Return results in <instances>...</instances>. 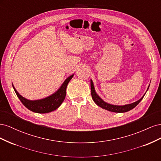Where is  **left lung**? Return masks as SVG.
Masks as SVG:
<instances>
[{
  "instance_id": "8db88e82",
  "label": "left lung",
  "mask_w": 161,
  "mask_h": 161,
  "mask_svg": "<svg viewBox=\"0 0 161 161\" xmlns=\"http://www.w3.org/2000/svg\"><path fill=\"white\" fill-rule=\"evenodd\" d=\"M91 89L92 99L97 105L99 106L100 108H103L104 109H106V110L109 111H112V112H115V113H124V112H126V111H128L131 109H132L140 103L141 100H142L144 97V96H143L140 99H139L138 101H137L136 102H134V103H131V104L121 105V106L114 105H111V104H108V103H105V102H104L98 95H97V93L95 92V89H94L93 83H92L91 80Z\"/></svg>"
}]
</instances>
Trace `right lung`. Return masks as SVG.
<instances>
[{"mask_svg": "<svg viewBox=\"0 0 161 161\" xmlns=\"http://www.w3.org/2000/svg\"><path fill=\"white\" fill-rule=\"evenodd\" d=\"M73 76L74 75H72L68 78V79H66L59 90L55 92L54 94L41 100H27L19 95L15 89L14 88V86H13L19 99H20L23 105H25V107H26L28 109L38 114H46L56 110L57 108H59L60 105L62 103V102L64 101L66 97V90L67 85Z\"/></svg>", "mask_w": 161, "mask_h": 161, "instance_id": "obj_1", "label": "right lung"}]
</instances>
